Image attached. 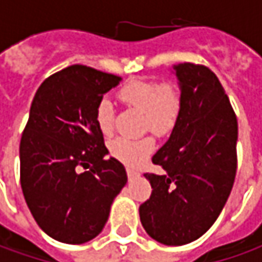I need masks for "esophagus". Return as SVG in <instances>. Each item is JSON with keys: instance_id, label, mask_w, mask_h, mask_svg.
Wrapping results in <instances>:
<instances>
[{"instance_id": "esophagus-1", "label": "esophagus", "mask_w": 262, "mask_h": 262, "mask_svg": "<svg viewBox=\"0 0 262 262\" xmlns=\"http://www.w3.org/2000/svg\"><path fill=\"white\" fill-rule=\"evenodd\" d=\"M126 173H128V178H129V179H134V178L138 176V172L134 170V169H131V167H126Z\"/></svg>"}]
</instances>
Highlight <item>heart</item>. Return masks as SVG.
Masks as SVG:
<instances>
[{"mask_svg": "<svg viewBox=\"0 0 262 262\" xmlns=\"http://www.w3.org/2000/svg\"><path fill=\"white\" fill-rule=\"evenodd\" d=\"M119 99L126 106L143 112V126L157 136L167 134L179 118L182 109V97L175 84L160 83L155 80H131L119 90ZM114 106L102 99L96 106V125L103 136L114 131ZM155 141L151 137L126 138L118 137L109 143V151L116 160L128 166H138L151 155Z\"/></svg>", "mask_w": 262, "mask_h": 262, "instance_id": "heart-1", "label": "heart"}]
</instances>
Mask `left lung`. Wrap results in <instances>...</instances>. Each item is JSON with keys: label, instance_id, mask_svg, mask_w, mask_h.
<instances>
[{"label": "left lung", "instance_id": "1", "mask_svg": "<svg viewBox=\"0 0 262 262\" xmlns=\"http://www.w3.org/2000/svg\"><path fill=\"white\" fill-rule=\"evenodd\" d=\"M173 73L182 109L151 159L165 173L144 175L153 191L140 220L148 236L179 247L203 236L226 204L236 175L237 121L211 70L184 62Z\"/></svg>", "mask_w": 262, "mask_h": 262}]
</instances>
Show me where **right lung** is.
<instances>
[{
	"instance_id": "1",
	"label": "right lung",
	"mask_w": 262,
	"mask_h": 262,
	"mask_svg": "<svg viewBox=\"0 0 262 262\" xmlns=\"http://www.w3.org/2000/svg\"><path fill=\"white\" fill-rule=\"evenodd\" d=\"M121 80L71 66L48 77L33 97L20 141V182L36 223L55 241L76 245L97 236L128 181L121 162L105 159L95 118Z\"/></svg>"
}]
</instances>
